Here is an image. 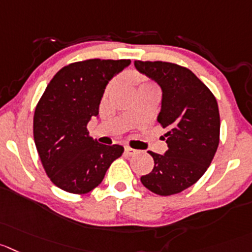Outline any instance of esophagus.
Masks as SVG:
<instances>
[{"label": "esophagus", "instance_id": "obj_1", "mask_svg": "<svg viewBox=\"0 0 252 252\" xmlns=\"http://www.w3.org/2000/svg\"><path fill=\"white\" fill-rule=\"evenodd\" d=\"M136 153H137V151L133 150V148L128 147V146H126V147H125V155L126 156H135Z\"/></svg>", "mask_w": 252, "mask_h": 252}]
</instances>
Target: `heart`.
<instances>
[{
    "label": "heart",
    "mask_w": 252,
    "mask_h": 252,
    "mask_svg": "<svg viewBox=\"0 0 252 252\" xmlns=\"http://www.w3.org/2000/svg\"><path fill=\"white\" fill-rule=\"evenodd\" d=\"M146 85H148V84H146V83H142V84H141L140 86H146Z\"/></svg>",
    "instance_id": "1"
}]
</instances>
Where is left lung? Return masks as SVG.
Here are the masks:
<instances>
[{
	"label": "left lung",
	"instance_id": "obj_1",
	"mask_svg": "<svg viewBox=\"0 0 252 252\" xmlns=\"http://www.w3.org/2000/svg\"><path fill=\"white\" fill-rule=\"evenodd\" d=\"M135 66L162 88L158 124L166 130L168 150L163 156L148 151L152 172L141 177L158 195L183 191L202 178L212 163L220 140V116L210 89L186 66L168 62L135 61Z\"/></svg>",
	"mask_w": 252,
	"mask_h": 252
}]
</instances>
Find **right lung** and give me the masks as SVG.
Instances as JSON below:
<instances>
[{
  "label": "right lung",
  "instance_id": "right-lung-1",
  "mask_svg": "<svg viewBox=\"0 0 252 252\" xmlns=\"http://www.w3.org/2000/svg\"><path fill=\"white\" fill-rule=\"evenodd\" d=\"M130 59H88L62 68L45 88L33 117V136L53 184L73 194L96 188L124 147L97 143L88 122L99 114L107 81Z\"/></svg>",
  "mask_w": 252,
  "mask_h": 252
}]
</instances>
